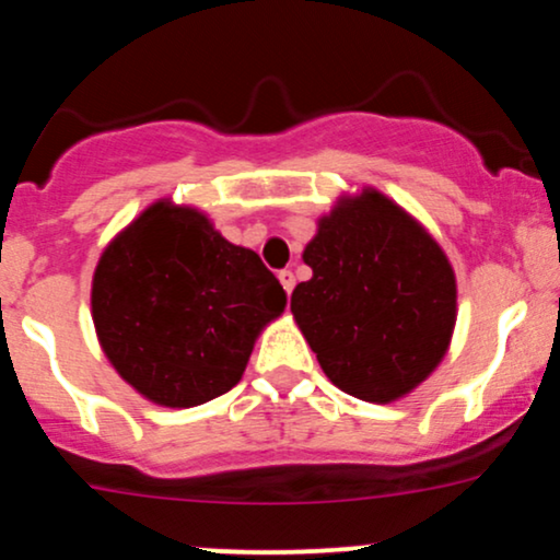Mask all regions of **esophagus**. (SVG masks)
I'll return each instance as SVG.
<instances>
[{
	"mask_svg": "<svg viewBox=\"0 0 560 560\" xmlns=\"http://www.w3.org/2000/svg\"><path fill=\"white\" fill-rule=\"evenodd\" d=\"M279 281H281V287L287 289V294H292V289H294V273L289 271V268H284V271H279Z\"/></svg>",
	"mask_w": 560,
	"mask_h": 560,
	"instance_id": "34e87169",
	"label": "esophagus"
}]
</instances>
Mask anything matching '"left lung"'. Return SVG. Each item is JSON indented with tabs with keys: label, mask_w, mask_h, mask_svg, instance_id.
<instances>
[{
	"label": "left lung",
	"mask_w": 560,
	"mask_h": 560,
	"mask_svg": "<svg viewBox=\"0 0 560 560\" xmlns=\"http://www.w3.org/2000/svg\"><path fill=\"white\" fill-rule=\"evenodd\" d=\"M313 279L292 313L334 387L365 402H395L445 358L458 287L434 236L376 189L339 197L307 242Z\"/></svg>",
	"instance_id": "obj_1"
}]
</instances>
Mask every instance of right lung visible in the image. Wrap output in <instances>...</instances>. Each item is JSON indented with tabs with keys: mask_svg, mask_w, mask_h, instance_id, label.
Instances as JSON below:
<instances>
[{
	"mask_svg": "<svg viewBox=\"0 0 560 560\" xmlns=\"http://www.w3.org/2000/svg\"><path fill=\"white\" fill-rule=\"evenodd\" d=\"M287 292L258 253L189 205L158 199L102 253L92 318L107 361L141 397L195 408L229 392Z\"/></svg>",
	"mask_w": 560,
	"mask_h": 560,
	"instance_id": "add662e5",
	"label": "right lung"
}]
</instances>
